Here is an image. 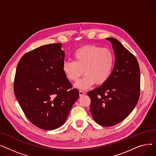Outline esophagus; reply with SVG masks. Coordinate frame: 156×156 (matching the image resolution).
I'll list each match as a JSON object with an SVG mask.
<instances>
[{"mask_svg": "<svg viewBox=\"0 0 156 156\" xmlns=\"http://www.w3.org/2000/svg\"><path fill=\"white\" fill-rule=\"evenodd\" d=\"M79 96H82L85 94V93L84 92V91H82V90H79Z\"/></svg>", "mask_w": 156, "mask_h": 156, "instance_id": "obj_1", "label": "esophagus"}]
</instances>
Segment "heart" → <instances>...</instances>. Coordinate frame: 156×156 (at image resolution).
Segmentation results:
<instances>
[{
  "mask_svg": "<svg viewBox=\"0 0 156 156\" xmlns=\"http://www.w3.org/2000/svg\"><path fill=\"white\" fill-rule=\"evenodd\" d=\"M73 61L63 63V72L70 82H76L85 73L84 76L76 84V87L86 90L96 83L102 85L112 74L114 57L111 50L95 45H86L76 50Z\"/></svg>",
  "mask_w": 156,
  "mask_h": 156,
  "instance_id": "obj_1",
  "label": "heart"
}]
</instances>
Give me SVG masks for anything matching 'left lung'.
Here are the masks:
<instances>
[{"instance_id": "obj_1", "label": "left lung", "mask_w": 156, "mask_h": 156, "mask_svg": "<svg viewBox=\"0 0 156 156\" xmlns=\"http://www.w3.org/2000/svg\"><path fill=\"white\" fill-rule=\"evenodd\" d=\"M106 39L112 43L115 51V66L105 83L87 94L94 121L100 125L112 126L125 120L138 103L140 74L133 55L116 39Z\"/></svg>"}]
</instances>
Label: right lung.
<instances>
[{
  "mask_svg": "<svg viewBox=\"0 0 156 156\" xmlns=\"http://www.w3.org/2000/svg\"><path fill=\"white\" fill-rule=\"evenodd\" d=\"M61 47V43L46 44L25 53L16 71L18 103L27 118L45 130L65 123L79 95L63 72L65 53Z\"/></svg>",
  "mask_w": 156,
  "mask_h": 156,
  "instance_id": "right-lung-1",
  "label": "right lung"
}]
</instances>
